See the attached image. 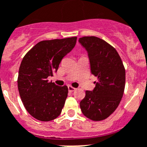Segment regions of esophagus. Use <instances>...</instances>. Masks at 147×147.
<instances>
[{
	"instance_id": "1",
	"label": "esophagus",
	"mask_w": 147,
	"mask_h": 147,
	"mask_svg": "<svg viewBox=\"0 0 147 147\" xmlns=\"http://www.w3.org/2000/svg\"><path fill=\"white\" fill-rule=\"evenodd\" d=\"M75 90H76V88L72 87L71 86H68V91L70 92H73Z\"/></svg>"
}]
</instances>
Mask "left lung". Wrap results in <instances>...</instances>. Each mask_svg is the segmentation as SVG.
Returning <instances> with one entry per match:
<instances>
[{
    "mask_svg": "<svg viewBox=\"0 0 147 147\" xmlns=\"http://www.w3.org/2000/svg\"><path fill=\"white\" fill-rule=\"evenodd\" d=\"M79 43L87 51L91 72L98 77L92 91H86L80 103L82 113L93 121H101L114 112L124 93L125 70L115 48L97 37H83Z\"/></svg>",
    "mask_w": 147,
    "mask_h": 147,
    "instance_id": "left-lung-1",
    "label": "left lung"
}]
</instances>
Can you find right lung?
I'll use <instances>...</instances> for the list:
<instances>
[{
  "label": "right lung",
  "instance_id": "right-lung-1",
  "mask_svg": "<svg viewBox=\"0 0 147 147\" xmlns=\"http://www.w3.org/2000/svg\"><path fill=\"white\" fill-rule=\"evenodd\" d=\"M76 38L40 41L23 58L18 89L25 109L34 118L48 122L61 114L68 88L49 82L47 78L57 72L61 61L75 47Z\"/></svg>",
  "mask_w": 147,
  "mask_h": 147
}]
</instances>
